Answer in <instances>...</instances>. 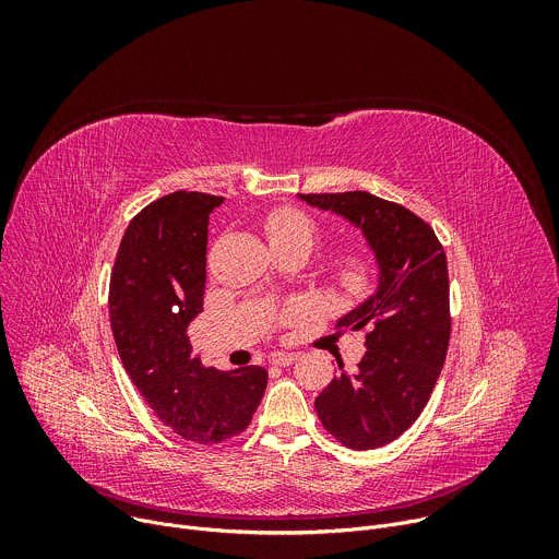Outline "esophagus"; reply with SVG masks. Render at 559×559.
I'll return each instance as SVG.
<instances>
[{
  "instance_id": "obj_1",
  "label": "esophagus",
  "mask_w": 559,
  "mask_h": 559,
  "mask_svg": "<svg viewBox=\"0 0 559 559\" xmlns=\"http://www.w3.org/2000/svg\"><path fill=\"white\" fill-rule=\"evenodd\" d=\"M294 360H296V354H285V352L272 354V358H270V362H272L274 367H289Z\"/></svg>"
}]
</instances>
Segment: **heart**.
I'll return each mask as SVG.
<instances>
[{"mask_svg":"<svg viewBox=\"0 0 559 559\" xmlns=\"http://www.w3.org/2000/svg\"><path fill=\"white\" fill-rule=\"evenodd\" d=\"M265 234L272 248L302 246L311 250L318 238L316 221L296 207H278L265 221ZM373 263L365 254H345L336 261V283L345 292H360L371 283Z\"/></svg>","mask_w":559,"mask_h":559,"instance_id":"1","label":"heart"}]
</instances>
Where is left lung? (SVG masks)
Returning <instances> with one entry per match:
<instances>
[{
  "mask_svg": "<svg viewBox=\"0 0 559 559\" xmlns=\"http://www.w3.org/2000/svg\"><path fill=\"white\" fill-rule=\"evenodd\" d=\"M298 199L358 227L378 265L376 292L338 321L367 332V352L313 403L338 442L376 449L418 420L442 371L451 336L447 257L431 225L397 203L362 190Z\"/></svg>",
  "mask_w": 559,
  "mask_h": 559,
  "instance_id": "1",
  "label": "left lung"
}]
</instances>
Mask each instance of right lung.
<instances>
[{"instance_id":"obj_1","label":"right lung","mask_w":559,"mask_h":559,"mask_svg":"<svg viewBox=\"0 0 559 559\" xmlns=\"http://www.w3.org/2000/svg\"><path fill=\"white\" fill-rule=\"evenodd\" d=\"M223 197L173 192L128 225L110 276V325L123 369L166 427L197 444L248 429L267 371L203 367L188 328L203 311L207 223Z\"/></svg>"}]
</instances>
